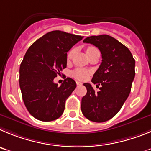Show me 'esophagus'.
I'll return each instance as SVG.
<instances>
[{"label":"esophagus","instance_id":"34e87169","mask_svg":"<svg viewBox=\"0 0 151 151\" xmlns=\"http://www.w3.org/2000/svg\"><path fill=\"white\" fill-rule=\"evenodd\" d=\"M76 83H77V86L82 85V83L80 82V81H76Z\"/></svg>","mask_w":151,"mask_h":151}]
</instances>
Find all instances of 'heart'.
<instances>
[{
  "label": "heart",
  "mask_w": 151,
  "mask_h": 151,
  "mask_svg": "<svg viewBox=\"0 0 151 151\" xmlns=\"http://www.w3.org/2000/svg\"><path fill=\"white\" fill-rule=\"evenodd\" d=\"M94 49H96V48H95V47H89L86 49V53H87V52H90L91 50H94ZM74 50H70V51H69V52L68 53V55H67L68 60H69V59H70L71 58H72L73 55H74ZM71 74H72L73 77H75L76 79H78V80H81V81H84V80L88 78V77H89V72L88 71V70H85V69L77 68L75 69V70H73Z\"/></svg>",
  "instance_id": "1"
}]
</instances>
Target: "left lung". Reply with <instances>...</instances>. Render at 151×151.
<instances>
[{
    "label": "left lung",
    "instance_id": "8db88e82",
    "mask_svg": "<svg viewBox=\"0 0 151 151\" xmlns=\"http://www.w3.org/2000/svg\"><path fill=\"white\" fill-rule=\"evenodd\" d=\"M83 43L96 46L101 52V63L92 82L101 86L96 92L91 84H83L87 92L82 98L81 111L91 121L102 123L114 117L128 98L135 75V61L126 46L109 35L88 37Z\"/></svg>",
    "mask_w": 151,
    "mask_h": 151
}]
</instances>
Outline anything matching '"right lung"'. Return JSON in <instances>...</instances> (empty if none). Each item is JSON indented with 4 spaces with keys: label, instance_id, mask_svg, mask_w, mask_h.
<instances>
[{
    "label": "right lung",
    "instance_id": "1",
    "mask_svg": "<svg viewBox=\"0 0 151 151\" xmlns=\"http://www.w3.org/2000/svg\"><path fill=\"white\" fill-rule=\"evenodd\" d=\"M83 37L52 31L37 40L27 50L19 68V86L28 112L41 121L62 116L66 99L77 84L67 77L60 86L53 82L67 66V52Z\"/></svg>",
    "mask_w": 151,
    "mask_h": 151
}]
</instances>
